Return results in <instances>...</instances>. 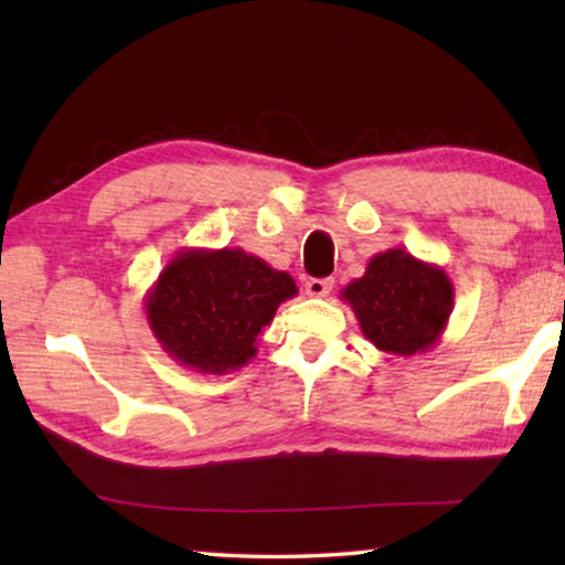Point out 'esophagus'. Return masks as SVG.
<instances>
[{"label":"esophagus","instance_id":"esophagus-1","mask_svg":"<svg viewBox=\"0 0 565 565\" xmlns=\"http://www.w3.org/2000/svg\"><path fill=\"white\" fill-rule=\"evenodd\" d=\"M333 289V279H309L306 281V294L311 296V299H323V296H329Z\"/></svg>","mask_w":565,"mask_h":565}]
</instances>
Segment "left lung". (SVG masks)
Segmentation results:
<instances>
[{"label": "left lung", "mask_w": 565, "mask_h": 565, "mask_svg": "<svg viewBox=\"0 0 565 565\" xmlns=\"http://www.w3.org/2000/svg\"><path fill=\"white\" fill-rule=\"evenodd\" d=\"M341 299L379 351L416 356L441 339L454 311V284L441 266L420 262L406 248H388L371 256Z\"/></svg>", "instance_id": "obj_1"}]
</instances>
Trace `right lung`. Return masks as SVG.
I'll use <instances>...</instances> for the list:
<instances>
[{
	"label": "right lung",
	"instance_id": "add662e5",
	"mask_svg": "<svg viewBox=\"0 0 565 565\" xmlns=\"http://www.w3.org/2000/svg\"><path fill=\"white\" fill-rule=\"evenodd\" d=\"M296 294L291 274L244 248H181L151 284L145 311L171 359L222 376L256 356V339Z\"/></svg>",
	"mask_w": 565,
	"mask_h": 565
}]
</instances>
